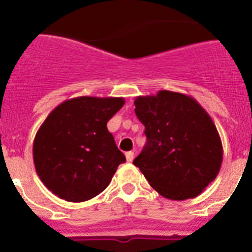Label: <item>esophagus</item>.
<instances>
[{
	"label": "esophagus",
	"mask_w": 252,
	"mask_h": 252,
	"mask_svg": "<svg viewBox=\"0 0 252 252\" xmlns=\"http://www.w3.org/2000/svg\"><path fill=\"white\" fill-rule=\"evenodd\" d=\"M126 160H127L128 162H131L133 160V151H127L126 153Z\"/></svg>",
	"instance_id": "34e87169"
}]
</instances>
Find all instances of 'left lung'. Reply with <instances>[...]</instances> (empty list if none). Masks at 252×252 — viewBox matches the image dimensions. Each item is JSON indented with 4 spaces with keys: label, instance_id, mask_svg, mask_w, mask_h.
<instances>
[{
    "label": "left lung",
    "instance_id": "left-lung-1",
    "mask_svg": "<svg viewBox=\"0 0 252 252\" xmlns=\"http://www.w3.org/2000/svg\"><path fill=\"white\" fill-rule=\"evenodd\" d=\"M133 103L146 135L133 165L168 199L201 194L217 177L223 157L211 116L190 95L171 91L140 95Z\"/></svg>",
    "mask_w": 252,
    "mask_h": 252
}]
</instances>
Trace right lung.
Segmentation results:
<instances>
[{"label":"right lung","instance_id":"right-lung-1","mask_svg":"<svg viewBox=\"0 0 252 252\" xmlns=\"http://www.w3.org/2000/svg\"><path fill=\"white\" fill-rule=\"evenodd\" d=\"M125 104L122 97L66 99L37 130L32 146L36 173L60 199L84 202L108 187L126 161L107 122Z\"/></svg>","mask_w":252,"mask_h":252}]
</instances>
